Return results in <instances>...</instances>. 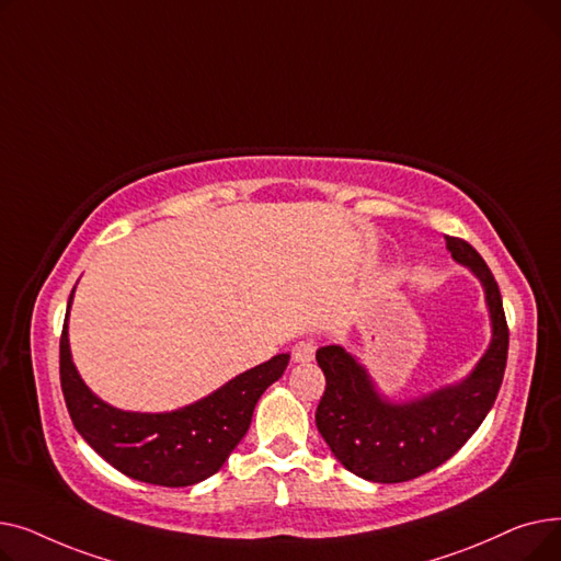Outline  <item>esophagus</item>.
Here are the masks:
<instances>
[{
	"label": "esophagus",
	"instance_id": "esophagus-1",
	"mask_svg": "<svg viewBox=\"0 0 561 561\" xmlns=\"http://www.w3.org/2000/svg\"><path fill=\"white\" fill-rule=\"evenodd\" d=\"M316 357V341H300L293 347V362L296 364H309Z\"/></svg>",
	"mask_w": 561,
	"mask_h": 561
}]
</instances>
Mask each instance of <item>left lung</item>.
<instances>
[{
  "instance_id": "8db88e82",
  "label": "left lung",
  "mask_w": 561,
  "mask_h": 561,
  "mask_svg": "<svg viewBox=\"0 0 561 561\" xmlns=\"http://www.w3.org/2000/svg\"><path fill=\"white\" fill-rule=\"evenodd\" d=\"M446 245L480 279L491 318V343L468 377L393 402L377 391L368 370L345 347L325 345L316 352L328 381L316 427L350 473L368 482H407L448 461L482 425L503 385L510 330L500 288L473 245L455 236H446Z\"/></svg>"
}]
</instances>
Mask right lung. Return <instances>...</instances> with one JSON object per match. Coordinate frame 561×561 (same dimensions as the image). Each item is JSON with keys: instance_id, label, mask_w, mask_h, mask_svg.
<instances>
[{"instance_id": "obj_1", "label": "right lung", "mask_w": 561, "mask_h": 561, "mask_svg": "<svg viewBox=\"0 0 561 561\" xmlns=\"http://www.w3.org/2000/svg\"><path fill=\"white\" fill-rule=\"evenodd\" d=\"M61 334V389L70 419L83 440L121 473L159 486H191L222 468L245 436L263 391L277 381L288 355H277L229 379L206 398L163 414L123 411L100 400L77 373L68 339Z\"/></svg>"}]
</instances>
